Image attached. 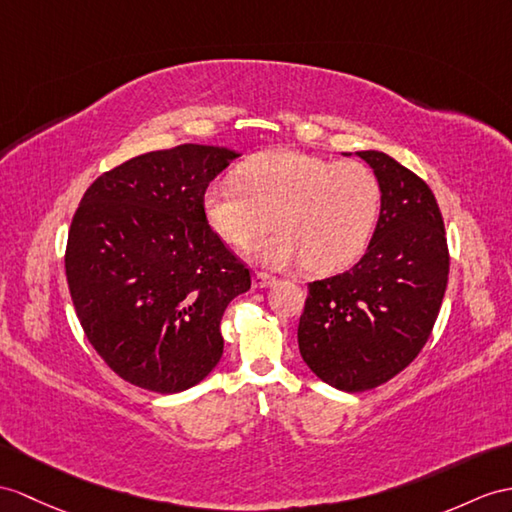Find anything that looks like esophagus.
I'll return each instance as SVG.
<instances>
[{"instance_id": "34e87169", "label": "esophagus", "mask_w": 512, "mask_h": 512, "mask_svg": "<svg viewBox=\"0 0 512 512\" xmlns=\"http://www.w3.org/2000/svg\"><path fill=\"white\" fill-rule=\"evenodd\" d=\"M273 282H276V278L269 276V273H263V271H256L252 276L254 289H267V286H271Z\"/></svg>"}]
</instances>
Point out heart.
Wrapping results in <instances>:
<instances>
[{
  "label": "heart",
  "mask_w": 512,
  "mask_h": 512,
  "mask_svg": "<svg viewBox=\"0 0 512 512\" xmlns=\"http://www.w3.org/2000/svg\"><path fill=\"white\" fill-rule=\"evenodd\" d=\"M382 206L380 180L363 162L302 152H271L247 160L241 182L217 180L204 213L221 241L245 247L271 228L278 232L247 249L258 265L336 273L365 252Z\"/></svg>",
  "instance_id": "obj_1"
}]
</instances>
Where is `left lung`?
<instances>
[{
    "mask_svg": "<svg viewBox=\"0 0 512 512\" xmlns=\"http://www.w3.org/2000/svg\"><path fill=\"white\" fill-rule=\"evenodd\" d=\"M350 156V154H345ZM382 189L365 256L308 284L299 354L319 380L358 393L389 382L426 345L445 295L450 256L430 186L384 152H356Z\"/></svg>",
    "mask_w": 512,
    "mask_h": 512,
    "instance_id": "obj_1",
    "label": "left lung"
}]
</instances>
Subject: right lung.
<instances>
[{"label": "right lung", "instance_id": "obj_1", "mask_svg": "<svg viewBox=\"0 0 512 512\" xmlns=\"http://www.w3.org/2000/svg\"><path fill=\"white\" fill-rule=\"evenodd\" d=\"M241 154L178 145L130 158L86 189L65 269L86 339L126 382L180 393L223 354L221 317L249 269L208 226V184Z\"/></svg>", "mask_w": 512, "mask_h": 512}]
</instances>
